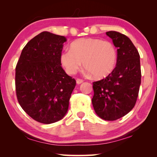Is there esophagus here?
I'll use <instances>...</instances> for the list:
<instances>
[{
	"label": "esophagus",
	"instance_id": "1",
	"mask_svg": "<svg viewBox=\"0 0 157 157\" xmlns=\"http://www.w3.org/2000/svg\"><path fill=\"white\" fill-rule=\"evenodd\" d=\"M84 82V80L82 79H79V78H78L76 79V82H77V84H81V83H82V82Z\"/></svg>",
	"mask_w": 157,
	"mask_h": 157
}]
</instances>
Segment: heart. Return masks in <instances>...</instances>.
I'll return each mask as SVG.
<instances>
[{
    "instance_id": "b5f03b06",
    "label": "heart",
    "mask_w": 157,
    "mask_h": 157,
    "mask_svg": "<svg viewBox=\"0 0 157 157\" xmlns=\"http://www.w3.org/2000/svg\"><path fill=\"white\" fill-rule=\"evenodd\" d=\"M118 51L112 42L100 39L82 38L70 45V50L61 53L60 62L66 72L73 75L82 66V62L93 77L106 78L115 69Z\"/></svg>"
}]
</instances>
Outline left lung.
<instances>
[{"instance_id": "left-lung-1", "label": "left lung", "mask_w": 157, "mask_h": 157, "mask_svg": "<svg viewBox=\"0 0 157 157\" xmlns=\"http://www.w3.org/2000/svg\"><path fill=\"white\" fill-rule=\"evenodd\" d=\"M118 48V60L110 75L93 82V107L103 120L116 121L136 104L141 82L140 55L132 41L118 32L106 33Z\"/></svg>"}]
</instances>
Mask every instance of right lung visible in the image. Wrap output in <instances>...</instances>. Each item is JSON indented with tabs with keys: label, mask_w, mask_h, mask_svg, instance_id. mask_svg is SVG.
Returning a JSON list of instances; mask_svg holds the SVG:
<instances>
[{
	"label": "right lung",
	"mask_w": 157,
	"mask_h": 157,
	"mask_svg": "<svg viewBox=\"0 0 157 157\" xmlns=\"http://www.w3.org/2000/svg\"><path fill=\"white\" fill-rule=\"evenodd\" d=\"M65 41V36L42 32L23 48L16 66L18 102L39 123H55L68 111L76 81L61 66Z\"/></svg>",
	"instance_id": "right-lung-1"
}]
</instances>
